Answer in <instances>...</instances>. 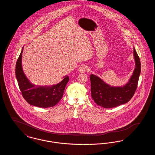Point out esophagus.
<instances>
[{"instance_id":"obj_1","label":"esophagus","mask_w":155,"mask_h":155,"mask_svg":"<svg viewBox=\"0 0 155 155\" xmlns=\"http://www.w3.org/2000/svg\"><path fill=\"white\" fill-rule=\"evenodd\" d=\"M89 70L88 67L87 66H82L78 68V71L80 73H85Z\"/></svg>"}]
</instances>
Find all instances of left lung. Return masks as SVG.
<instances>
[{"label": "left lung", "mask_w": 155, "mask_h": 155, "mask_svg": "<svg viewBox=\"0 0 155 155\" xmlns=\"http://www.w3.org/2000/svg\"><path fill=\"white\" fill-rule=\"evenodd\" d=\"M135 67L128 82L123 87H114L95 75H90L91 96L94 102L104 108H111L127 103L134 96L140 73V58L134 48Z\"/></svg>", "instance_id": "obj_1"}]
</instances>
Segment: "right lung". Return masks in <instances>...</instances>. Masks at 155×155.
<instances>
[{
	"label": "right lung",
	"instance_id": "right-lung-1",
	"mask_svg": "<svg viewBox=\"0 0 155 155\" xmlns=\"http://www.w3.org/2000/svg\"><path fill=\"white\" fill-rule=\"evenodd\" d=\"M22 51L23 48L16 62L15 76L23 97L30 104L34 106L47 108L55 106L63 97L69 80L68 76L64 77L60 82L52 87H35L30 82L23 72Z\"/></svg>",
	"mask_w": 155,
	"mask_h": 155
}]
</instances>
